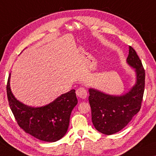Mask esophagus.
I'll return each instance as SVG.
<instances>
[{
  "instance_id": "1",
  "label": "esophagus",
  "mask_w": 156,
  "mask_h": 156,
  "mask_svg": "<svg viewBox=\"0 0 156 156\" xmlns=\"http://www.w3.org/2000/svg\"><path fill=\"white\" fill-rule=\"evenodd\" d=\"M76 95L80 98H82V99H85L86 98V95H87V92L84 88L83 87H80L77 90H76Z\"/></svg>"
}]
</instances>
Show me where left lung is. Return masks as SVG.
Listing matches in <instances>:
<instances>
[{
	"mask_svg": "<svg viewBox=\"0 0 156 156\" xmlns=\"http://www.w3.org/2000/svg\"><path fill=\"white\" fill-rule=\"evenodd\" d=\"M127 63L135 68L136 81L130 91L115 96L89 88V101L92 122L100 133L110 135L128 125L140 112L145 86V70L135 50L129 46Z\"/></svg>",
	"mask_w": 156,
	"mask_h": 156,
	"instance_id": "8db88e82",
	"label": "left lung"
}]
</instances>
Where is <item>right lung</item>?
<instances>
[{
  "instance_id": "obj_1",
  "label": "right lung",
  "mask_w": 156,
  "mask_h": 156,
  "mask_svg": "<svg viewBox=\"0 0 156 156\" xmlns=\"http://www.w3.org/2000/svg\"><path fill=\"white\" fill-rule=\"evenodd\" d=\"M9 80L10 74L7 83L9 105L20 128L44 142H54L63 137L68 129L71 112L78 102L75 90L62 94L45 106L31 107L14 98Z\"/></svg>"
}]
</instances>
